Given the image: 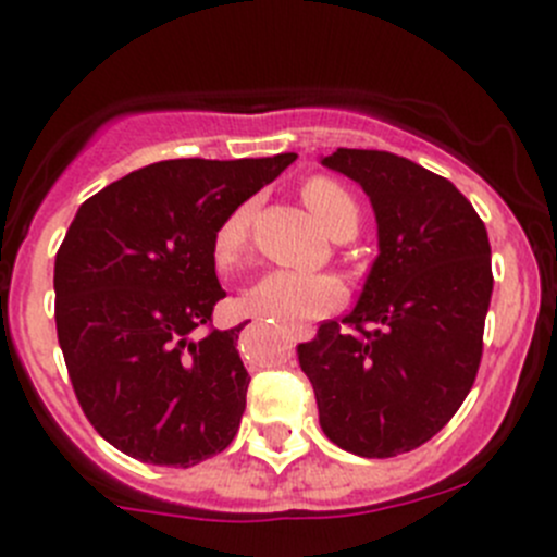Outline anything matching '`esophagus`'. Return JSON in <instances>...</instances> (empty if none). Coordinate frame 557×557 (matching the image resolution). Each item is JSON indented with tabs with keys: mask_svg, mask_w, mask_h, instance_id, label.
I'll return each instance as SVG.
<instances>
[{
	"mask_svg": "<svg viewBox=\"0 0 557 557\" xmlns=\"http://www.w3.org/2000/svg\"><path fill=\"white\" fill-rule=\"evenodd\" d=\"M290 334H294L296 339H310L315 332H312V326H290Z\"/></svg>",
	"mask_w": 557,
	"mask_h": 557,
	"instance_id": "obj_1",
	"label": "esophagus"
}]
</instances>
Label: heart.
Wrapping results in <instances>:
<instances>
[{"instance_id":"1","label":"heart","mask_w":557,"mask_h":557,"mask_svg":"<svg viewBox=\"0 0 557 557\" xmlns=\"http://www.w3.org/2000/svg\"><path fill=\"white\" fill-rule=\"evenodd\" d=\"M301 198L310 207V212L315 214L318 223L334 239L345 234L354 236L356 228H359V207L339 182L329 180V176H312L301 187ZM250 203H242L214 231L212 258L220 269L234 267L236 258L245 250L247 234H250ZM339 299H343V288L334 277L277 269V272H269L267 277L258 280L245 294L242 305L258 318H272V321L280 323H301L334 310Z\"/></svg>"}]
</instances>
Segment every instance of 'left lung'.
<instances>
[{"mask_svg": "<svg viewBox=\"0 0 557 557\" xmlns=\"http://www.w3.org/2000/svg\"><path fill=\"white\" fill-rule=\"evenodd\" d=\"M326 169L359 182L377 258L343 321L296 348L332 444L397 457L446 428L476 381L493 296L482 218L444 176L377 149H337Z\"/></svg>", "mask_w": 557, "mask_h": 557, "instance_id": "obj_1", "label": "left lung"}]
</instances>
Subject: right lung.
I'll use <instances>...</instances> for the list:
<instances>
[{
    "instance_id": "right-lung-1",
    "label": "right lung",
    "mask_w": 557,
    "mask_h": 557,
    "mask_svg": "<svg viewBox=\"0 0 557 557\" xmlns=\"http://www.w3.org/2000/svg\"><path fill=\"white\" fill-rule=\"evenodd\" d=\"M294 160H163L75 212L53 263L59 348L86 419L124 455L190 468L234 441L250 386L245 323L209 329L225 296L212 239Z\"/></svg>"
}]
</instances>
